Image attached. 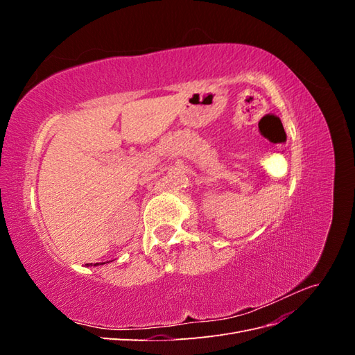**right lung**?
<instances>
[{
    "label": "right lung",
    "mask_w": 355,
    "mask_h": 355,
    "mask_svg": "<svg viewBox=\"0 0 355 355\" xmlns=\"http://www.w3.org/2000/svg\"><path fill=\"white\" fill-rule=\"evenodd\" d=\"M105 262H102V263H85L87 266H98V265H103Z\"/></svg>",
    "instance_id": "add662e5"
}]
</instances>
